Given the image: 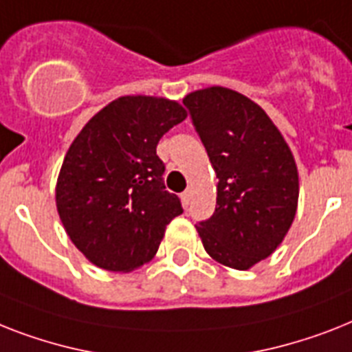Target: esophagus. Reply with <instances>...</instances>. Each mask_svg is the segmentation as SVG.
<instances>
[{"instance_id": "1", "label": "esophagus", "mask_w": 352, "mask_h": 352, "mask_svg": "<svg viewBox=\"0 0 352 352\" xmlns=\"http://www.w3.org/2000/svg\"><path fill=\"white\" fill-rule=\"evenodd\" d=\"M191 195H193V191H191V188H188V190H186L184 193H182V195H181V199H182V202H184V206H188V204H190V201H191Z\"/></svg>"}]
</instances>
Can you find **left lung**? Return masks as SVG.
<instances>
[{"label":"left lung","instance_id":"left-lung-1","mask_svg":"<svg viewBox=\"0 0 352 352\" xmlns=\"http://www.w3.org/2000/svg\"><path fill=\"white\" fill-rule=\"evenodd\" d=\"M182 102L219 179L215 213L197 226L202 245L219 264L250 270L282 244L295 221L293 151L270 116L231 88H202Z\"/></svg>","mask_w":352,"mask_h":352}]
</instances>
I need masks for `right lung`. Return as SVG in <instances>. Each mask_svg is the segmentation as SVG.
Instances as JSON below:
<instances>
[{"label": "right lung", "mask_w": 352, "mask_h": 352, "mask_svg": "<svg viewBox=\"0 0 352 352\" xmlns=\"http://www.w3.org/2000/svg\"><path fill=\"white\" fill-rule=\"evenodd\" d=\"M186 116L166 97H117L68 148L57 175V213L97 267L130 273L150 262L166 226L182 213L179 197L164 188L157 144Z\"/></svg>", "instance_id": "1"}]
</instances>
